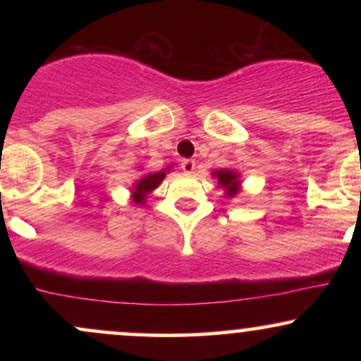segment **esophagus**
<instances>
[{
    "mask_svg": "<svg viewBox=\"0 0 361 361\" xmlns=\"http://www.w3.org/2000/svg\"><path fill=\"white\" fill-rule=\"evenodd\" d=\"M181 169H183L186 175H190V173H193V169H195V161H193V159H183V161H181Z\"/></svg>",
    "mask_w": 361,
    "mask_h": 361,
    "instance_id": "34e87169",
    "label": "esophagus"
}]
</instances>
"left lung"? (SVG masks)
Listing matches in <instances>:
<instances>
[{"mask_svg":"<svg viewBox=\"0 0 361 361\" xmlns=\"http://www.w3.org/2000/svg\"><path fill=\"white\" fill-rule=\"evenodd\" d=\"M212 176L217 178L219 186L226 190L227 197L233 198L241 192V180H239V175L233 169H217V171H212Z\"/></svg>","mask_w":361,"mask_h":361,"instance_id":"1","label":"left lung"}]
</instances>
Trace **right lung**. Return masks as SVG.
Here are the masks:
<instances>
[{"instance_id":"obj_1","label":"right lung","mask_w":361,"mask_h":361,"mask_svg":"<svg viewBox=\"0 0 361 361\" xmlns=\"http://www.w3.org/2000/svg\"><path fill=\"white\" fill-rule=\"evenodd\" d=\"M169 169H171V166L166 169H161V171L157 173H149V175L140 178L139 181H135L134 188H132V200H134L135 204L144 205L147 193H151L152 190H156L157 186L161 185V181L164 180V176H166Z\"/></svg>"}]
</instances>
